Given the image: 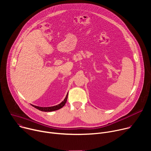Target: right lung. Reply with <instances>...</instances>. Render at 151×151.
Wrapping results in <instances>:
<instances>
[{
	"label": "right lung",
	"mask_w": 151,
	"mask_h": 151,
	"mask_svg": "<svg viewBox=\"0 0 151 151\" xmlns=\"http://www.w3.org/2000/svg\"><path fill=\"white\" fill-rule=\"evenodd\" d=\"M67 97H68V93L66 95V97L64 99V100L60 104L53 106H50V107H40V106H35L32 105L34 107H35V108L39 109V110L42 111H45V112H50V111H56L58 110V109L61 108L62 107H63L64 106V105L65 104L67 100Z\"/></svg>",
	"instance_id": "right-lung-1"
}]
</instances>
